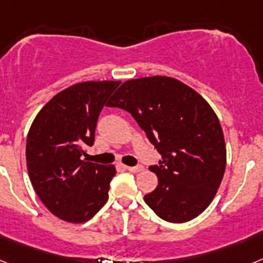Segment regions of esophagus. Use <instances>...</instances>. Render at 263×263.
Returning <instances> with one entry per match:
<instances>
[{"label": "esophagus", "instance_id": "obj_1", "mask_svg": "<svg viewBox=\"0 0 263 263\" xmlns=\"http://www.w3.org/2000/svg\"><path fill=\"white\" fill-rule=\"evenodd\" d=\"M125 170H127L130 173H139V171L143 170V166L142 164H138V166H125Z\"/></svg>", "mask_w": 263, "mask_h": 263}]
</instances>
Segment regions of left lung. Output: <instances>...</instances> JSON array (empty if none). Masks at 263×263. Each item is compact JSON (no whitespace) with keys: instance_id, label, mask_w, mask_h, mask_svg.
<instances>
[{"instance_id":"8db88e82","label":"left lung","mask_w":263,"mask_h":263,"mask_svg":"<svg viewBox=\"0 0 263 263\" xmlns=\"http://www.w3.org/2000/svg\"><path fill=\"white\" fill-rule=\"evenodd\" d=\"M109 106L129 111L162 160L150 166L158 187L145 201L160 218L185 222L213 200L227 166L217 116L191 87L167 76L125 81Z\"/></svg>"}]
</instances>
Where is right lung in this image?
<instances>
[{
    "label": "right lung",
    "mask_w": 263,
    "mask_h": 263,
    "mask_svg": "<svg viewBox=\"0 0 263 263\" xmlns=\"http://www.w3.org/2000/svg\"><path fill=\"white\" fill-rule=\"evenodd\" d=\"M121 81H83L41 109L27 134L26 163L42 203L67 222L81 224L108 201L113 164L88 162L100 111Z\"/></svg>",
    "instance_id": "right-lung-1"
}]
</instances>
